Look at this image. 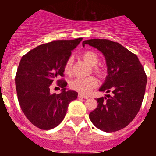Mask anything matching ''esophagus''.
Returning <instances> with one entry per match:
<instances>
[{
    "label": "esophagus",
    "mask_w": 156,
    "mask_h": 156,
    "mask_svg": "<svg viewBox=\"0 0 156 156\" xmlns=\"http://www.w3.org/2000/svg\"><path fill=\"white\" fill-rule=\"evenodd\" d=\"M78 98H85V99L89 98V97H87V96H85V95L81 94H78Z\"/></svg>",
    "instance_id": "1"
}]
</instances>
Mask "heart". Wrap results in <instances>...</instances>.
Returning a JSON list of instances; mask_svg holds the SVG:
<instances>
[{
  "mask_svg": "<svg viewBox=\"0 0 156 156\" xmlns=\"http://www.w3.org/2000/svg\"><path fill=\"white\" fill-rule=\"evenodd\" d=\"M83 58L85 61L92 66H96L99 62V57L95 52L91 51H87L83 54ZM73 67V58H69L64 65V72L66 74H70L72 72ZM94 72L99 76L102 75V71L97 67H94ZM98 84V81L94 76L88 77H79L76 78L73 80H72L69 83L71 89L83 94H87L90 93L94 87H96Z\"/></svg>",
  "mask_w": 156,
  "mask_h": 156,
  "instance_id": "1",
  "label": "heart"
}]
</instances>
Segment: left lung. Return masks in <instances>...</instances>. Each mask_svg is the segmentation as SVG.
I'll return each mask as SVG.
<instances>
[{
  "label": "left lung",
  "instance_id": "1",
  "mask_svg": "<svg viewBox=\"0 0 156 156\" xmlns=\"http://www.w3.org/2000/svg\"><path fill=\"white\" fill-rule=\"evenodd\" d=\"M97 48L105 58L108 76L100 91L112 95L97 98L98 107L89 114L94 125L105 132L118 131L131 122L140 108L145 93L147 76L136 55L106 39L83 42Z\"/></svg>",
  "mask_w": 156,
  "mask_h": 156
}]
</instances>
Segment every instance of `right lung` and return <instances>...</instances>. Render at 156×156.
Returning <instances> with one entry per match:
<instances>
[{"instance_id": "add662e5", "label": "right lung", "mask_w": 156, "mask_h": 156, "mask_svg": "<svg viewBox=\"0 0 156 156\" xmlns=\"http://www.w3.org/2000/svg\"><path fill=\"white\" fill-rule=\"evenodd\" d=\"M82 39L52 41L22 57L16 75L18 100L26 117L40 129H53L61 123L69 104L77 98L78 93L66 90L67 83L59 77H63L65 62ZM55 80L62 88L58 95L50 93Z\"/></svg>"}]
</instances>
